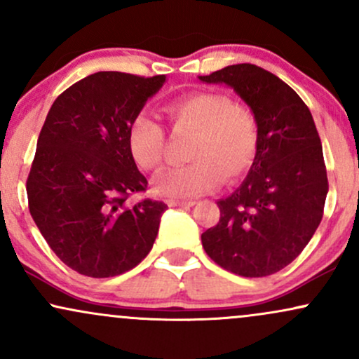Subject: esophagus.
Here are the masks:
<instances>
[{
  "mask_svg": "<svg viewBox=\"0 0 359 359\" xmlns=\"http://www.w3.org/2000/svg\"><path fill=\"white\" fill-rule=\"evenodd\" d=\"M194 204V201H168L170 208H192Z\"/></svg>",
  "mask_w": 359,
  "mask_h": 359,
  "instance_id": "obj_1",
  "label": "esophagus"
}]
</instances>
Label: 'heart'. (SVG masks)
Segmentation results:
<instances>
[{
  "instance_id": "obj_1",
  "label": "heart",
  "mask_w": 359,
  "mask_h": 359,
  "mask_svg": "<svg viewBox=\"0 0 359 359\" xmlns=\"http://www.w3.org/2000/svg\"><path fill=\"white\" fill-rule=\"evenodd\" d=\"M177 131L196 133L187 165L170 167L154 179L158 196L189 199L217 187L221 177L231 184L250 172L259 147L255 114L219 93H194L167 108ZM128 148L135 162L155 170L165 155V131L150 114L140 113L128 128Z\"/></svg>"
}]
</instances>
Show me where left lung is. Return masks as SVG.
I'll return each instance as SVG.
<instances>
[{
  "instance_id": "obj_1",
  "label": "left lung",
  "mask_w": 359,
  "mask_h": 359,
  "mask_svg": "<svg viewBox=\"0 0 359 359\" xmlns=\"http://www.w3.org/2000/svg\"><path fill=\"white\" fill-rule=\"evenodd\" d=\"M199 81L229 86L259 130L253 167L217 201L219 222L201 236L205 253L241 277L277 273L302 253L323 219L329 184L314 119L290 86L258 65H228Z\"/></svg>"
}]
</instances>
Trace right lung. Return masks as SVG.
I'll use <instances>...</instances> for the list:
<instances>
[{
    "label": "right lung",
    "mask_w": 359,
    "mask_h": 359,
    "mask_svg": "<svg viewBox=\"0 0 359 359\" xmlns=\"http://www.w3.org/2000/svg\"><path fill=\"white\" fill-rule=\"evenodd\" d=\"M165 76L96 72L53 101L27 180L28 208L53 253L69 269L108 278L150 253L167 204L147 189L128 148V128Z\"/></svg>",
    "instance_id": "1"
}]
</instances>
